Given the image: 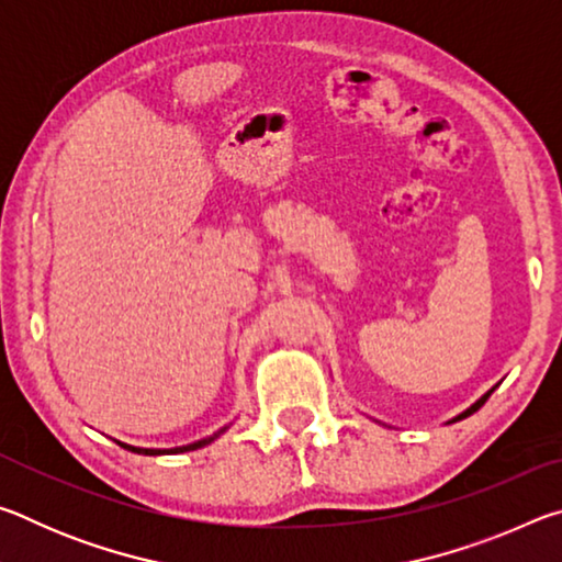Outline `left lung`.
Segmentation results:
<instances>
[{
	"instance_id": "obj_1",
	"label": "left lung",
	"mask_w": 562,
	"mask_h": 562,
	"mask_svg": "<svg viewBox=\"0 0 562 562\" xmlns=\"http://www.w3.org/2000/svg\"><path fill=\"white\" fill-rule=\"evenodd\" d=\"M496 386H498V384H496ZM496 386H493V389H491V392H486V394H483V396H481V398H479V402H473V404H471V406H469V408H465V412H461V414H459V416H453V418H451V422H449V424H453V422H461V418H465V416H471V414H473V412H479V408H481V406H483V404H486V398H488V396H491V394H493V392H496Z\"/></svg>"
}]
</instances>
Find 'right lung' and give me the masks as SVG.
<instances>
[{"instance_id": "add662e5", "label": "right lung", "mask_w": 562, "mask_h": 562, "mask_svg": "<svg viewBox=\"0 0 562 562\" xmlns=\"http://www.w3.org/2000/svg\"><path fill=\"white\" fill-rule=\"evenodd\" d=\"M227 426H223V429H217L213 436H205V439L201 441H193V443H186V446H176V449H140V446H131V443H123V441H116L119 446H123L126 451H133V453H146V456H164V453H186V451H195V449H203V446L213 443L217 436L225 434Z\"/></svg>"}]
</instances>
